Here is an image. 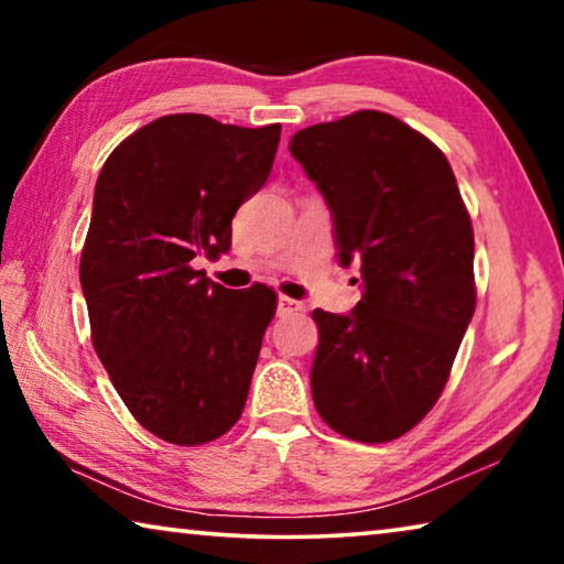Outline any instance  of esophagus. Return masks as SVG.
Returning a JSON list of instances; mask_svg holds the SVG:
<instances>
[{"label": "esophagus", "instance_id": "esophagus-1", "mask_svg": "<svg viewBox=\"0 0 564 564\" xmlns=\"http://www.w3.org/2000/svg\"><path fill=\"white\" fill-rule=\"evenodd\" d=\"M305 305L301 301H293L289 295H279V316H293V313H301Z\"/></svg>", "mask_w": 564, "mask_h": 564}]
</instances>
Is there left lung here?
<instances>
[{
  "label": "left lung",
  "mask_w": 564,
  "mask_h": 564,
  "mask_svg": "<svg viewBox=\"0 0 564 564\" xmlns=\"http://www.w3.org/2000/svg\"><path fill=\"white\" fill-rule=\"evenodd\" d=\"M291 154L326 196L340 263L362 273L350 316L313 311V403L350 441H395L437 403L475 313L470 214L443 151L386 111L303 129Z\"/></svg>",
  "instance_id": "left-lung-1"
}]
</instances>
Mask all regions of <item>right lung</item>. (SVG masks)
Segmentation results:
<instances>
[{"label":"right lung","mask_w":564,"mask_h":564,"mask_svg":"<svg viewBox=\"0 0 564 564\" xmlns=\"http://www.w3.org/2000/svg\"><path fill=\"white\" fill-rule=\"evenodd\" d=\"M279 141L281 123L169 113L123 139L97 178L79 261L91 343L129 413L166 443H212L243 413L279 301L263 283L228 291L191 261L231 248Z\"/></svg>","instance_id":"1"}]
</instances>
